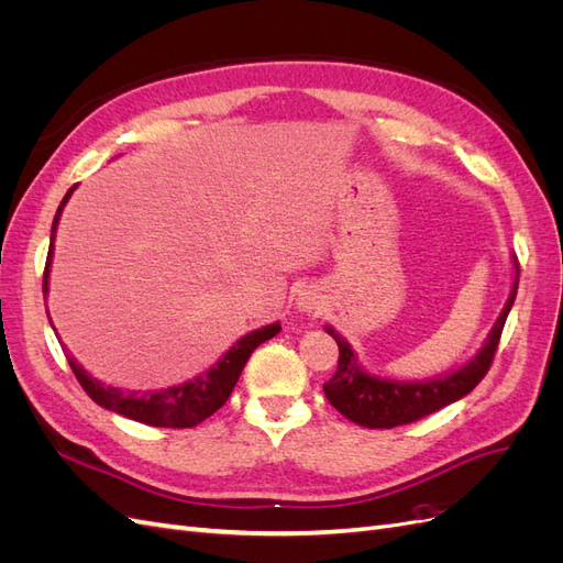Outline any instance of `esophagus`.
Segmentation results:
<instances>
[{
    "label": "esophagus",
    "mask_w": 563,
    "mask_h": 563,
    "mask_svg": "<svg viewBox=\"0 0 563 563\" xmlns=\"http://www.w3.org/2000/svg\"><path fill=\"white\" fill-rule=\"evenodd\" d=\"M300 308L302 310H314L317 308V298H314V294H300Z\"/></svg>",
    "instance_id": "esophagus-1"
}]
</instances>
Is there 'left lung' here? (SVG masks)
<instances>
[{
  "mask_svg": "<svg viewBox=\"0 0 563 563\" xmlns=\"http://www.w3.org/2000/svg\"><path fill=\"white\" fill-rule=\"evenodd\" d=\"M517 261V258H515ZM515 288L509 294L503 314L493 327L486 345L474 360L460 371L451 373L446 378L430 380V383H397V380H380L368 376L360 368L354 360V352L333 329H327L329 335L338 343V368L329 383H323V395L331 401L335 411L343 413L347 420L364 424L373 430H391L399 424L416 422L424 416H430L439 408H444L465 395L484 380L488 373L493 356L500 345V335L509 310H512L517 288H519V261L515 263Z\"/></svg>",
  "mask_w": 563,
  "mask_h": 563,
  "instance_id": "8db88e82",
  "label": "left lung"
}]
</instances>
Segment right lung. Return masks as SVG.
<instances>
[{"mask_svg":"<svg viewBox=\"0 0 563 563\" xmlns=\"http://www.w3.org/2000/svg\"><path fill=\"white\" fill-rule=\"evenodd\" d=\"M70 195H73V187L63 197L60 207L56 211V218H54V228H51V246H48V255H46L44 284H42L44 294L48 286V265H51V253H54L56 225H58V218H60L65 201ZM279 331H282L279 323H269V327H265V329L253 331V333L244 335L240 343H236L209 373H203V376L185 383V385H178V387L162 389V391H143V395H139V391H124L117 387L100 385L73 360L70 354H67V364H70L75 378L79 380L84 391H87V395L98 406L110 408V411H114L119 416H126L131 420L152 424V428L185 430V428H195V424H199L201 420H207L228 401L236 380H240V376H242V368L249 362L251 352L261 343H265V340H269L272 335H277Z\"/></svg>","mask_w":563,"mask_h":563,"instance_id":"obj_1","label":"right lung"}]
</instances>
